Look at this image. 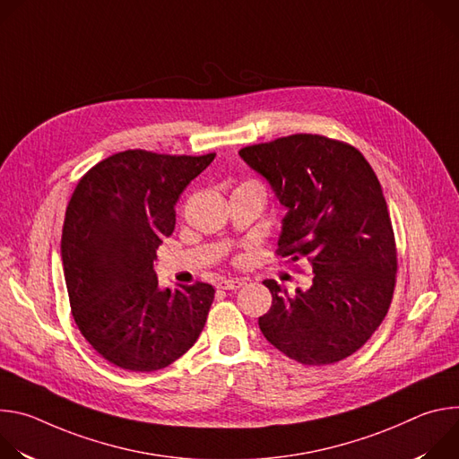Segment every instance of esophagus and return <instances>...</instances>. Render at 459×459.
<instances>
[{"label": "esophagus", "mask_w": 459, "mask_h": 459, "mask_svg": "<svg viewBox=\"0 0 459 459\" xmlns=\"http://www.w3.org/2000/svg\"><path fill=\"white\" fill-rule=\"evenodd\" d=\"M243 285H245V280H221V281L218 283V287L223 289V290H238V289H241Z\"/></svg>", "instance_id": "obj_1"}]
</instances>
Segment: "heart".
Returning a JSON list of instances; mask_svg holds the SVG:
<instances>
[{
	"label": "heart",
	"mask_w": 459,
	"mask_h": 459,
	"mask_svg": "<svg viewBox=\"0 0 459 459\" xmlns=\"http://www.w3.org/2000/svg\"><path fill=\"white\" fill-rule=\"evenodd\" d=\"M248 183H254V185H259V183H255V181H248Z\"/></svg>",
	"instance_id": "b5f03b06"
}]
</instances>
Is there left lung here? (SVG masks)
I'll use <instances>...</instances> for the list:
<instances>
[{
  "label": "left lung",
  "mask_w": 459,
  "mask_h": 459,
  "mask_svg": "<svg viewBox=\"0 0 459 459\" xmlns=\"http://www.w3.org/2000/svg\"><path fill=\"white\" fill-rule=\"evenodd\" d=\"M239 156L287 207L276 254L307 257L312 285L264 281L273 305L259 317L269 343L303 365H331L361 349L385 319L398 250L383 190L365 156L319 134L243 147Z\"/></svg>",
  "instance_id": "obj_1"
}]
</instances>
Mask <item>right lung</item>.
Segmentation results:
<instances>
[{
    "label": "right lung",
    "mask_w": 459,
    "mask_h": 459,
    "mask_svg": "<svg viewBox=\"0 0 459 459\" xmlns=\"http://www.w3.org/2000/svg\"><path fill=\"white\" fill-rule=\"evenodd\" d=\"M214 156L117 152L73 192L61 234L73 316L92 349L119 368H165L204 331L214 287L195 281L161 290L152 264L174 232L179 194Z\"/></svg>",
    "instance_id": "1"
}]
</instances>
